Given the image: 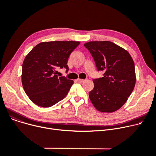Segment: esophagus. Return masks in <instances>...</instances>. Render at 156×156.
<instances>
[{
  "instance_id": "34e87169",
  "label": "esophagus",
  "mask_w": 156,
  "mask_h": 156,
  "mask_svg": "<svg viewBox=\"0 0 156 156\" xmlns=\"http://www.w3.org/2000/svg\"><path fill=\"white\" fill-rule=\"evenodd\" d=\"M85 81V80L80 79V78H78L76 80V81H78V82H79V83H82V82H83V81Z\"/></svg>"
}]
</instances>
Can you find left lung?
Returning a JSON list of instances; mask_svg holds the SVG:
<instances>
[{"label": "left lung", "instance_id": "8db88e82", "mask_svg": "<svg viewBox=\"0 0 156 156\" xmlns=\"http://www.w3.org/2000/svg\"><path fill=\"white\" fill-rule=\"evenodd\" d=\"M103 77L94 79V88L89 98L101 112L117 111L128 100L136 81L135 64L124 48L109 41H95L84 44Z\"/></svg>", "mask_w": 156, "mask_h": 156}]
</instances>
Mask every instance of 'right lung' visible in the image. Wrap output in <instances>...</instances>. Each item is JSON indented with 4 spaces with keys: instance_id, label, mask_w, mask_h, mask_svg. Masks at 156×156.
<instances>
[{
    "instance_id": "right-lung-1",
    "label": "right lung",
    "mask_w": 156,
    "mask_h": 156,
    "mask_svg": "<svg viewBox=\"0 0 156 156\" xmlns=\"http://www.w3.org/2000/svg\"><path fill=\"white\" fill-rule=\"evenodd\" d=\"M80 42L53 41L37 45L23 63L22 84L24 92L36 105L49 108L62 100L73 81L56 75V68L68 71V60Z\"/></svg>"
}]
</instances>
